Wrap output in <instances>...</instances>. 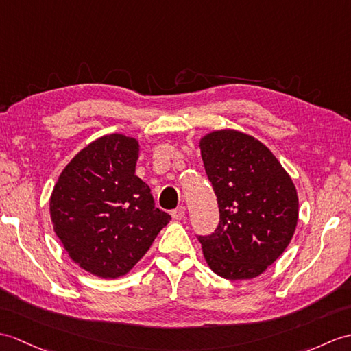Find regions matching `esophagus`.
Here are the masks:
<instances>
[{"label":"esophagus","instance_id":"1","mask_svg":"<svg viewBox=\"0 0 351 351\" xmlns=\"http://www.w3.org/2000/svg\"><path fill=\"white\" fill-rule=\"evenodd\" d=\"M172 217L173 219H182L185 217V208L184 206H178L176 209L172 210Z\"/></svg>","mask_w":351,"mask_h":351}]
</instances>
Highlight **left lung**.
Instances as JSON below:
<instances>
[{
  "instance_id": "obj_1",
  "label": "left lung",
  "mask_w": 351,
  "mask_h": 351,
  "mask_svg": "<svg viewBox=\"0 0 351 351\" xmlns=\"http://www.w3.org/2000/svg\"><path fill=\"white\" fill-rule=\"evenodd\" d=\"M218 200L219 224L199 236L208 266L226 280H251L278 258L295 234L299 199L290 175L256 137L215 130L199 141Z\"/></svg>"
}]
</instances>
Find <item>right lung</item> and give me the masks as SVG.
Instances as JSON below:
<instances>
[{"label": "right lung", "mask_w": 351, "mask_h": 351, "mask_svg": "<svg viewBox=\"0 0 351 351\" xmlns=\"http://www.w3.org/2000/svg\"><path fill=\"white\" fill-rule=\"evenodd\" d=\"M138 141L106 134L64 167L49 200L55 234L84 271L106 280L128 274L170 215L136 176Z\"/></svg>", "instance_id": "obj_1"}]
</instances>
